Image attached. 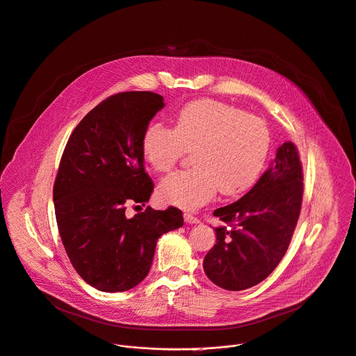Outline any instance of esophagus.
I'll list each match as a JSON object with an SVG mask.
<instances>
[{
  "instance_id": "esophagus-1",
  "label": "esophagus",
  "mask_w": 356,
  "mask_h": 356,
  "mask_svg": "<svg viewBox=\"0 0 356 356\" xmlns=\"http://www.w3.org/2000/svg\"><path fill=\"white\" fill-rule=\"evenodd\" d=\"M183 216H184V220L187 223H200V219L197 216H194L193 213H190V212H184Z\"/></svg>"
}]
</instances>
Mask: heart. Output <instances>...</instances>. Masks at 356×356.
Here are the masks:
<instances>
[{
	"label": "heart",
	"instance_id": "b5f03b06",
	"mask_svg": "<svg viewBox=\"0 0 356 356\" xmlns=\"http://www.w3.org/2000/svg\"><path fill=\"white\" fill-rule=\"evenodd\" d=\"M270 145V130L261 118L202 99L180 108L175 129L159 122L149 124L143 154L154 170L168 173L193 151L194 168L166 177L158 191L168 204L194 209L212 200L219 188L225 195L250 188L266 166Z\"/></svg>",
	"mask_w": 356,
	"mask_h": 356
}]
</instances>
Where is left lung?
Returning <instances> with one entry per match:
<instances>
[{"label": "left lung", "mask_w": 356, "mask_h": 356, "mask_svg": "<svg viewBox=\"0 0 356 356\" xmlns=\"http://www.w3.org/2000/svg\"><path fill=\"white\" fill-rule=\"evenodd\" d=\"M302 198L299 152L293 143H284L248 194L213 211L226 226L215 227L216 245L202 264L207 277L227 291H243L264 281L289 248Z\"/></svg>", "instance_id": "8db88e82"}]
</instances>
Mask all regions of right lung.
<instances>
[{
    "label": "right lung",
    "mask_w": 356,
    "mask_h": 356,
    "mask_svg": "<svg viewBox=\"0 0 356 356\" xmlns=\"http://www.w3.org/2000/svg\"><path fill=\"white\" fill-rule=\"evenodd\" d=\"M163 106V97L148 90L108 96L79 122L60 161L53 187L60 238L79 277L102 292L138 285L158 239L183 226L176 207L126 216L129 204L145 205L154 191L143 138Z\"/></svg>",
    "instance_id": "1"
}]
</instances>
